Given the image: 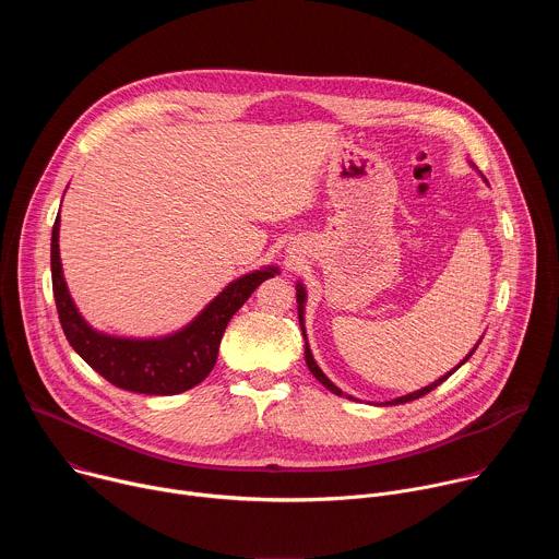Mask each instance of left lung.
Instances as JSON below:
<instances>
[{"instance_id":"obj_1","label":"left lung","mask_w":559,"mask_h":559,"mask_svg":"<svg viewBox=\"0 0 559 559\" xmlns=\"http://www.w3.org/2000/svg\"><path fill=\"white\" fill-rule=\"evenodd\" d=\"M296 292H298V294H296V300H298V321H300V325H302V302H305V289H302V285H298V287H296ZM302 334H305V328H302ZM475 347H477V345H475ZM475 347L471 349V354H468V356H466L457 367H453V369H451L447 376H442L440 380H436V382H431L429 386H423V389H418V391H414V393H407V395H403V397H395V401H389V403H384V405H403V403H412V401H418V397L427 395V393H429V391H433L438 384H442V382H444V380H447L455 369H460V367H462V365L473 356ZM305 362H307L309 371L313 373V378H316L318 382H321L323 386H328L332 393L343 395V391H341V389H338V386H336V384H334V382H332V380L321 371V367H318V365L313 362V356H311V352H309V345H307V343H305ZM347 397H352V395H347Z\"/></svg>"}]
</instances>
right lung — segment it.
<instances>
[{
  "instance_id": "add662e5",
  "label": "right lung",
  "mask_w": 559,
  "mask_h": 559,
  "mask_svg": "<svg viewBox=\"0 0 559 559\" xmlns=\"http://www.w3.org/2000/svg\"><path fill=\"white\" fill-rule=\"evenodd\" d=\"M52 294L61 330L70 347L115 386L147 395H173L192 389L212 371L229 318L276 270L246 274L227 285L183 332L158 341L112 338L88 328L68 294L59 261V214L50 241Z\"/></svg>"
}]
</instances>
